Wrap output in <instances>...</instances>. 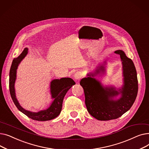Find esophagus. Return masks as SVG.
<instances>
[{"label":"esophagus","mask_w":149,"mask_h":149,"mask_svg":"<svg viewBox=\"0 0 149 149\" xmlns=\"http://www.w3.org/2000/svg\"><path fill=\"white\" fill-rule=\"evenodd\" d=\"M81 76H82V74L81 72H77L76 73L74 74V78L75 80H79V79H80L81 78Z\"/></svg>","instance_id":"34e87169"}]
</instances>
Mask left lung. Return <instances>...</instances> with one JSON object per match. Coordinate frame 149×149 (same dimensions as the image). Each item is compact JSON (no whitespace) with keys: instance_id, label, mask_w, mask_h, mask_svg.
Segmentation results:
<instances>
[{"instance_id":"1","label":"left lung","mask_w":149,"mask_h":149,"mask_svg":"<svg viewBox=\"0 0 149 149\" xmlns=\"http://www.w3.org/2000/svg\"><path fill=\"white\" fill-rule=\"evenodd\" d=\"M115 53L120 56L122 62L123 85L116 88L114 86L104 85L96 77L106 73V61L96 67L94 71L87 74L80 84L84 89L85 104L88 112L98 120L116 119L128 111L137 96L138 85L137 74L132 60L123 50ZM118 96L120 97L117 99Z\"/></svg>"}]
</instances>
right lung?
I'll list each match as a JSON object with an SVG mask.
<instances>
[{"mask_svg": "<svg viewBox=\"0 0 149 149\" xmlns=\"http://www.w3.org/2000/svg\"><path fill=\"white\" fill-rule=\"evenodd\" d=\"M28 49L25 48L20 56L14 58L10 70V92L12 100L15 106L19 110L26 115L29 118L39 121H49L56 118L61 112L63 98L69 89L73 85L75 81L70 78H61L60 79L52 80L50 83V93L53 100L50 106L46 109L37 112L27 111L23 108L16 98L15 90V82L17 78V70L22 60L24 58L28 52Z\"/></svg>", "mask_w": 149, "mask_h": 149, "instance_id": "1", "label": "right lung"}]
</instances>
